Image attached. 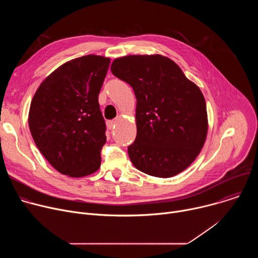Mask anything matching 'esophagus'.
I'll return each instance as SVG.
<instances>
[{
    "label": "esophagus",
    "instance_id": "1",
    "mask_svg": "<svg viewBox=\"0 0 258 258\" xmlns=\"http://www.w3.org/2000/svg\"><path fill=\"white\" fill-rule=\"evenodd\" d=\"M115 124H116V120H108V121H107V127H108L109 130L114 128Z\"/></svg>",
    "mask_w": 258,
    "mask_h": 258
}]
</instances>
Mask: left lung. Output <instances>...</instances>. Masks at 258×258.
<instances>
[{"instance_id":"obj_1","label":"left lung","mask_w":258,"mask_h":258,"mask_svg":"<svg viewBox=\"0 0 258 258\" xmlns=\"http://www.w3.org/2000/svg\"><path fill=\"white\" fill-rule=\"evenodd\" d=\"M111 71L133 88L137 98V137L127 147L135 167L157 177L186 169L200 153L207 134L200 89L161 55L118 58Z\"/></svg>"}]
</instances>
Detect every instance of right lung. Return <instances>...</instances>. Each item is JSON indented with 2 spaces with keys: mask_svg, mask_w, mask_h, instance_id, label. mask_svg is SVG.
<instances>
[{
  "mask_svg": "<svg viewBox=\"0 0 258 258\" xmlns=\"http://www.w3.org/2000/svg\"><path fill=\"white\" fill-rule=\"evenodd\" d=\"M110 59L87 55L66 62L42 83L30 104L28 124L44 157L59 172L97 171L106 143L98 96Z\"/></svg>",
  "mask_w": 258,
  "mask_h": 258,
  "instance_id": "1",
  "label": "right lung"
}]
</instances>
